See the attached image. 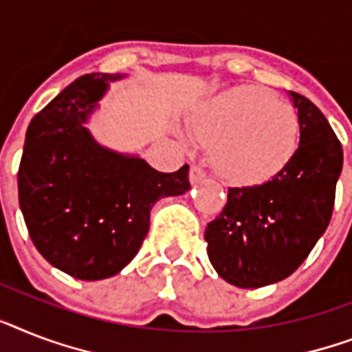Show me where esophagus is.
I'll return each mask as SVG.
<instances>
[{
    "label": "esophagus",
    "mask_w": 352,
    "mask_h": 352,
    "mask_svg": "<svg viewBox=\"0 0 352 352\" xmlns=\"http://www.w3.org/2000/svg\"><path fill=\"white\" fill-rule=\"evenodd\" d=\"M206 179V171L201 166H191L190 170V182L191 184H199Z\"/></svg>",
    "instance_id": "obj_1"
}]
</instances>
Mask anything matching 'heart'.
Listing matches in <instances>:
<instances>
[{
  "label": "heart",
  "mask_w": 352,
  "mask_h": 352,
  "mask_svg": "<svg viewBox=\"0 0 352 352\" xmlns=\"http://www.w3.org/2000/svg\"><path fill=\"white\" fill-rule=\"evenodd\" d=\"M191 128L226 181L256 184L278 173L298 144L289 102L260 87H235L201 102Z\"/></svg>",
  "instance_id": "b5f03b06"
}]
</instances>
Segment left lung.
I'll list each match as a JSON object with an SVG mask.
<instances>
[{"label": "left lung", "mask_w": 352, "mask_h": 352, "mask_svg": "<svg viewBox=\"0 0 352 352\" xmlns=\"http://www.w3.org/2000/svg\"><path fill=\"white\" fill-rule=\"evenodd\" d=\"M287 96L300 126L293 157L262 184L230 188L222 213L206 228L211 265L236 287L255 289L287 278L324 235L333 213L342 144L309 99Z\"/></svg>", "instance_id": "left-lung-1"}]
</instances>
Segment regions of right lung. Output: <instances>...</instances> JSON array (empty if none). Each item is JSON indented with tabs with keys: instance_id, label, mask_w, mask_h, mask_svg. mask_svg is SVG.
I'll use <instances>...</instances> for the list:
<instances>
[{
	"instance_id": "obj_1",
	"label": "right lung",
	"mask_w": 352,
	"mask_h": 352,
	"mask_svg": "<svg viewBox=\"0 0 352 352\" xmlns=\"http://www.w3.org/2000/svg\"><path fill=\"white\" fill-rule=\"evenodd\" d=\"M128 74H87L43 108L25 135L18 171L19 208L47 262L79 280L117 275L139 253L150 210L190 190L184 164L161 173L88 130L110 82Z\"/></svg>"
}]
</instances>
